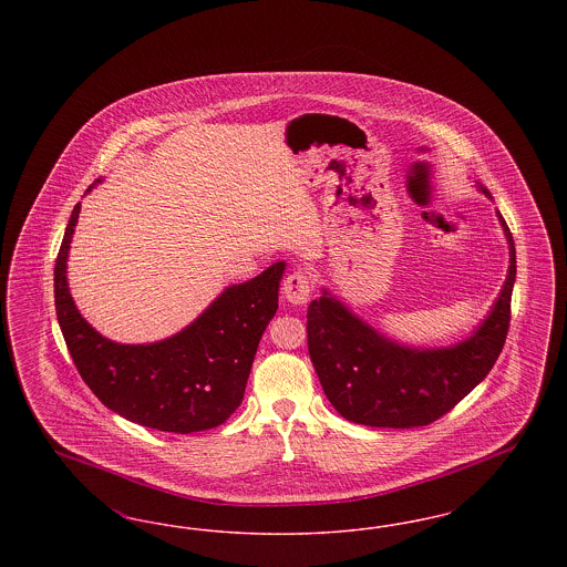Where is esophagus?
Instances as JSON below:
<instances>
[{
    "label": "esophagus",
    "mask_w": 567,
    "mask_h": 567,
    "mask_svg": "<svg viewBox=\"0 0 567 567\" xmlns=\"http://www.w3.org/2000/svg\"><path fill=\"white\" fill-rule=\"evenodd\" d=\"M282 293L289 303L303 306L312 293V278L308 276V271L296 270L289 274L282 282Z\"/></svg>",
    "instance_id": "esophagus-1"
}]
</instances>
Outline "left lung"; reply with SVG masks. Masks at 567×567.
<instances>
[{
	"label": "left lung",
	"mask_w": 567,
	"mask_h": 567,
	"mask_svg": "<svg viewBox=\"0 0 567 567\" xmlns=\"http://www.w3.org/2000/svg\"><path fill=\"white\" fill-rule=\"evenodd\" d=\"M486 197L491 193L478 185ZM511 268L478 329L446 349H414L378 333L329 291L308 306V352L331 405L370 427H423L444 416L485 380L504 349L516 278L514 240L504 216Z\"/></svg>",
	"instance_id": "1"
}]
</instances>
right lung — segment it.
Returning a JSON list of instances; mask_svg holds the SVG:
<instances>
[{
  "mask_svg": "<svg viewBox=\"0 0 567 567\" xmlns=\"http://www.w3.org/2000/svg\"><path fill=\"white\" fill-rule=\"evenodd\" d=\"M79 215L81 204L56 255L54 308L82 380L112 412L157 432H206L225 423L243 404L259 340L278 310L285 261L227 287L176 336L118 344L86 323L70 296L68 252Z\"/></svg>",
  "mask_w": 567,
  "mask_h": 567,
  "instance_id": "obj_1",
  "label": "right lung"
}]
</instances>
